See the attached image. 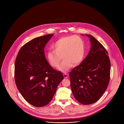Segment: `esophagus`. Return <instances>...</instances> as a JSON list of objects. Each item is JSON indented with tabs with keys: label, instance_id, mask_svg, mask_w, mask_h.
<instances>
[{
	"label": "esophagus",
	"instance_id": "obj_1",
	"mask_svg": "<svg viewBox=\"0 0 124 124\" xmlns=\"http://www.w3.org/2000/svg\"><path fill=\"white\" fill-rule=\"evenodd\" d=\"M63 76H64V78H68V74H63Z\"/></svg>",
	"mask_w": 124,
	"mask_h": 124
}]
</instances>
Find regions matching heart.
Listing matches in <instances>:
<instances>
[{
	"label": "heart",
	"instance_id": "heart-1",
	"mask_svg": "<svg viewBox=\"0 0 124 124\" xmlns=\"http://www.w3.org/2000/svg\"><path fill=\"white\" fill-rule=\"evenodd\" d=\"M53 51L46 54L49 65L57 68L61 59H63L59 67L62 72H66L73 65L79 64L84 55V44L83 40L78 36H65L57 40L52 46Z\"/></svg>",
	"mask_w": 124,
	"mask_h": 124
}]
</instances>
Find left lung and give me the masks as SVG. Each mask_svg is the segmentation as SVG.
<instances>
[{
    "label": "left lung",
    "instance_id": "obj_1",
    "mask_svg": "<svg viewBox=\"0 0 124 124\" xmlns=\"http://www.w3.org/2000/svg\"><path fill=\"white\" fill-rule=\"evenodd\" d=\"M85 35L90 38V51L69 76L75 99L80 103L88 105L98 101L107 89L111 66L108 52L103 46L92 35Z\"/></svg>",
    "mask_w": 124,
    "mask_h": 124
}]
</instances>
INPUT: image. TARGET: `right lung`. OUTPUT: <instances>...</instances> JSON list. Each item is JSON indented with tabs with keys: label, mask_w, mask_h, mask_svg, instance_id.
Wrapping results in <instances>:
<instances>
[{
	"label": "right lung",
	"mask_w": 124,
	"mask_h": 124,
	"mask_svg": "<svg viewBox=\"0 0 124 124\" xmlns=\"http://www.w3.org/2000/svg\"><path fill=\"white\" fill-rule=\"evenodd\" d=\"M54 34L34 38L19 50L15 64V80L24 99L36 107L47 104L64 79L60 71L53 69L44 53L46 45Z\"/></svg>",
	"instance_id": "add662e5"
}]
</instances>
